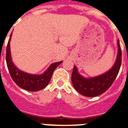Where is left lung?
<instances>
[{
	"instance_id": "1",
	"label": "left lung",
	"mask_w": 128,
	"mask_h": 128,
	"mask_svg": "<svg viewBox=\"0 0 128 128\" xmlns=\"http://www.w3.org/2000/svg\"><path fill=\"white\" fill-rule=\"evenodd\" d=\"M117 58L114 65L109 70L101 75L93 78H84L78 72L74 65L72 74V82L74 88L82 96L89 98L96 97L102 94L112 86L117 78L121 65L122 53L119 40H117Z\"/></svg>"
}]
</instances>
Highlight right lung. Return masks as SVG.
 I'll list each match as a JSON object with an SVG mask.
<instances>
[{
	"mask_svg": "<svg viewBox=\"0 0 128 128\" xmlns=\"http://www.w3.org/2000/svg\"><path fill=\"white\" fill-rule=\"evenodd\" d=\"M12 33L11 34L6 49V63L9 72L14 82L19 87L26 90L36 92L44 88L50 82L54 70L60 65L63 61L56 62L48 66V68L42 74H28L20 70L14 65L11 56L10 51V41Z\"/></svg>",
	"mask_w": 128,
	"mask_h": 128,
	"instance_id": "add662e5",
	"label": "right lung"
}]
</instances>
